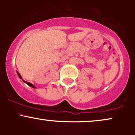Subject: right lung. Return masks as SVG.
<instances>
[{
  "mask_svg": "<svg viewBox=\"0 0 135 135\" xmlns=\"http://www.w3.org/2000/svg\"><path fill=\"white\" fill-rule=\"evenodd\" d=\"M17 74H18V76H19V77L20 79H22L23 80V81L24 82V83H25L26 84H28V85L29 86H30V87H32V88H35V86H34L33 84H31L30 83H28V82H27V81H25L23 79H22V77H21V75H20V74H19V73H18V72H17Z\"/></svg>",
  "mask_w": 135,
  "mask_h": 135,
  "instance_id": "1",
  "label": "right lung"
}]
</instances>
